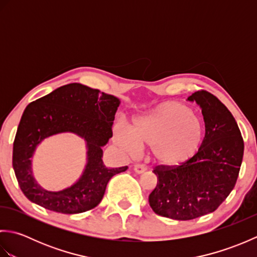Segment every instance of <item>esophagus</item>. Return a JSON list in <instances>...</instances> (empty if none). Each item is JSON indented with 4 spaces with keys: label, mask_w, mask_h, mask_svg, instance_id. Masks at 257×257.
<instances>
[{
    "label": "esophagus",
    "mask_w": 257,
    "mask_h": 257,
    "mask_svg": "<svg viewBox=\"0 0 257 257\" xmlns=\"http://www.w3.org/2000/svg\"><path fill=\"white\" fill-rule=\"evenodd\" d=\"M134 171H135L136 173L141 174V173H144V172L146 171V167H145V166H143V165H135V167H134Z\"/></svg>",
    "instance_id": "34e87169"
}]
</instances>
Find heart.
<instances>
[{
  "instance_id": "1",
  "label": "heart",
  "mask_w": 257,
  "mask_h": 257,
  "mask_svg": "<svg viewBox=\"0 0 257 257\" xmlns=\"http://www.w3.org/2000/svg\"><path fill=\"white\" fill-rule=\"evenodd\" d=\"M205 138V129L191 107L166 101L135 120L133 132L120 129L119 146L130 154L140 147H150L151 157L162 167H178L198 154Z\"/></svg>"
}]
</instances>
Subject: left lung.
<instances>
[{
	"label": "left lung",
	"instance_id": "8db88e82",
	"mask_svg": "<svg viewBox=\"0 0 257 257\" xmlns=\"http://www.w3.org/2000/svg\"><path fill=\"white\" fill-rule=\"evenodd\" d=\"M202 109L205 138L192 159L179 167H157L158 182L149 204L158 215L188 221L214 212L236 183L244 154L238 125L230 110L210 92L188 97Z\"/></svg>",
	"mask_w": 257,
	"mask_h": 257
}]
</instances>
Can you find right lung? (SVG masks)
I'll return each instance as SVG.
<instances>
[{"mask_svg":"<svg viewBox=\"0 0 257 257\" xmlns=\"http://www.w3.org/2000/svg\"><path fill=\"white\" fill-rule=\"evenodd\" d=\"M119 98L73 83L31 102L22 114L13 144V169L22 192L47 210L76 214L94 209L102 200L107 183L128 167L107 168L102 147L112 137ZM72 132L86 143L87 163L80 179L61 191H48L32 176L31 158L46 138Z\"/></svg>","mask_w":257,"mask_h":257,"instance_id":"1","label":"right lung"}]
</instances>
